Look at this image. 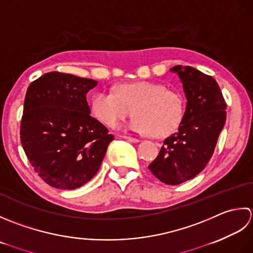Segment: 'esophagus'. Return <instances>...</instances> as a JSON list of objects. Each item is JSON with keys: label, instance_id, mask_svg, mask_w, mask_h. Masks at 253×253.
<instances>
[{"label": "esophagus", "instance_id": "34e87169", "mask_svg": "<svg viewBox=\"0 0 253 253\" xmlns=\"http://www.w3.org/2000/svg\"><path fill=\"white\" fill-rule=\"evenodd\" d=\"M123 138H126V141H128V142H132V143H138L140 142V140H138V138H136V137H133V136H127V135H125V136H122Z\"/></svg>", "mask_w": 253, "mask_h": 253}]
</instances>
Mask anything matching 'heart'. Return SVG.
<instances>
[{
  "instance_id": "heart-1",
  "label": "heart",
  "mask_w": 253,
  "mask_h": 253,
  "mask_svg": "<svg viewBox=\"0 0 253 253\" xmlns=\"http://www.w3.org/2000/svg\"><path fill=\"white\" fill-rule=\"evenodd\" d=\"M91 111L104 125L116 127L131 115L127 127L140 133L163 137L180 126L184 101L180 92L166 89L155 82L141 81L123 84L116 92L100 90L91 100Z\"/></svg>"
}]
</instances>
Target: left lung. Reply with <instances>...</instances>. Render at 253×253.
I'll return each mask as SVG.
<instances>
[{"label":"left lung","mask_w":253,"mask_h":253,"mask_svg":"<svg viewBox=\"0 0 253 253\" xmlns=\"http://www.w3.org/2000/svg\"><path fill=\"white\" fill-rule=\"evenodd\" d=\"M187 98L178 132L164 141L149 170L162 182L177 185L194 178L212 157L226 121V102L212 76L191 66L176 65Z\"/></svg>","instance_id":"1"}]
</instances>
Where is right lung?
<instances>
[{"label":"right lung","mask_w":253,"mask_h":253,"mask_svg":"<svg viewBox=\"0 0 253 253\" xmlns=\"http://www.w3.org/2000/svg\"><path fill=\"white\" fill-rule=\"evenodd\" d=\"M97 82L50 72L26 92L20 142L35 171L56 189L74 190L97 173L113 135L89 113Z\"/></svg>","instance_id":"add662e5"}]
</instances>
